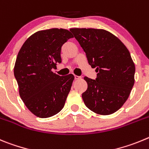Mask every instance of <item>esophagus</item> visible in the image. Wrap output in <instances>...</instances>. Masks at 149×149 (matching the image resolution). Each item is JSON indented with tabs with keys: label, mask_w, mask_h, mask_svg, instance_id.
<instances>
[{
	"label": "esophagus",
	"mask_w": 149,
	"mask_h": 149,
	"mask_svg": "<svg viewBox=\"0 0 149 149\" xmlns=\"http://www.w3.org/2000/svg\"><path fill=\"white\" fill-rule=\"evenodd\" d=\"M74 78H75V79H76V80H79V79H81V77H80V76H76V75L74 76Z\"/></svg>",
	"instance_id": "obj_1"
}]
</instances>
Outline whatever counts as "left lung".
Listing matches in <instances>:
<instances>
[{
  "mask_svg": "<svg viewBox=\"0 0 149 149\" xmlns=\"http://www.w3.org/2000/svg\"><path fill=\"white\" fill-rule=\"evenodd\" d=\"M86 53L91 68H96V80L84 78L88 89L83 101L91 111L112 114L123 105L134 84L135 65L128 49L119 38L102 29H70Z\"/></svg>",
  "mask_w": 149,
  "mask_h": 149,
  "instance_id": "obj_1",
  "label": "left lung"
}]
</instances>
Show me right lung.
Here are the masks:
<instances>
[{"label":"right lung","mask_w":149,"mask_h":149,"mask_svg":"<svg viewBox=\"0 0 149 149\" xmlns=\"http://www.w3.org/2000/svg\"><path fill=\"white\" fill-rule=\"evenodd\" d=\"M71 38L68 29L41 30L29 36L18 52L14 75L20 96L38 117L54 116L65 106L74 76H60L52 69L61 62V47Z\"/></svg>","instance_id":"1"}]
</instances>
